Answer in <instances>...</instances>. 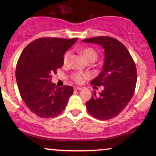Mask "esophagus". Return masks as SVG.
Segmentation results:
<instances>
[{
  "mask_svg": "<svg viewBox=\"0 0 156 156\" xmlns=\"http://www.w3.org/2000/svg\"><path fill=\"white\" fill-rule=\"evenodd\" d=\"M74 89L75 90H81L82 88L81 87H74Z\"/></svg>",
  "mask_w": 156,
  "mask_h": 156,
  "instance_id": "34e87169",
  "label": "esophagus"
}]
</instances>
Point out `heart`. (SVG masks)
<instances>
[{"instance_id": "b5f03b06", "label": "heart", "mask_w": 156, "mask_h": 156, "mask_svg": "<svg viewBox=\"0 0 156 156\" xmlns=\"http://www.w3.org/2000/svg\"><path fill=\"white\" fill-rule=\"evenodd\" d=\"M81 55L83 56V58L85 59L86 61L89 60V59H92L93 61L95 62L97 58H98V53L94 49H93L92 48H84L81 51ZM69 51L66 52L65 54L64 55L63 57V62L64 64L67 63L68 58H69ZM89 77V74H82V73H74L73 74L72 76V78L73 80H74L75 82L78 83H81L83 81L84 78H87Z\"/></svg>"}]
</instances>
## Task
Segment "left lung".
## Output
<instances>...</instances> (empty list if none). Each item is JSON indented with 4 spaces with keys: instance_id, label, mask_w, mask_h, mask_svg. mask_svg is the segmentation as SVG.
<instances>
[{
    "instance_id": "obj_1",
    "label": "left lung",
    "mask_w": 156,
    "mask_h": 156,
    "mask_svg": "<svg viewBox=\"0 0 156 156\" xmlns=\"http://www.w3.org/2000/svg\"><path fill=\"white\" fill-rule=\"evenodd\" d=\"M83 42L98 44L104 48L103 69L91 82L104 89L99 95L94 93L86 107L92 117L108 120L120 114L133 95L137 80L135 62L124 44L112 37L101 36Z\"/></svg>"
}]
</instances>
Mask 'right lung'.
<instances>
[{
  "label": "right lung",
  "mask_w": 156,
  "mask_h": 156,
  "mask_svg": "<svg viewBox=\"0 0 156 156\" xmlns=\"http://www.w3.org/2000/svg\"><path fill=\"white\" fill-rule=\"evenodd\" d=\"M78 39H37L28 44L20 56L16 67L20 94L26 106L39 117L58 116L73 94L71 86L57 87L51 78L63 65L65 52Z\"/></svg>",
  "instance_id": "add662e5"
}]
</instances>
